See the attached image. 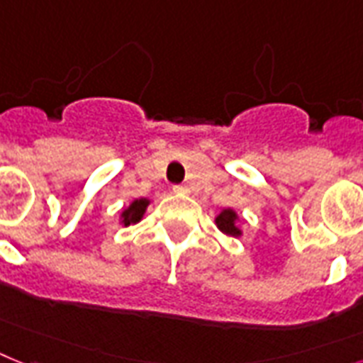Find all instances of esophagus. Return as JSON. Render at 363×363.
Masks as SVG:
<instances>
[{"label":"esophagus","mask_w":363,"mask_h":363,"mask_svg":"<svg viewBox=\"0 0 363 363\" xmlns=\"http://www.w3.org/2000/svg\"><path fill=\"white\" fill-rule=\"evenodd\" d=\"M172 189L176 195H187V187H184V185H174Z\"/></svg>","instance_id":"34e87169"}]
</instances>
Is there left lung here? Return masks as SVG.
<instances>
[{
  "instance_id": "1",
  "label": "left lung",
  "mask_w": 363,
  "mask_h": 363,
  "mask_svg": "<svg viewBox=\"0 0 363 363\" xmlns=\"http://www.w3.org/2000/svg\"><path fill=\"white\" fill-rule=\"evenodd\" d=\"M238 220H240V216H238L233 208H223V210L216 216V227H218L223 235H227V237L240 238L242 237V229L238 227Z\"/></svg>"
}]
</instances>
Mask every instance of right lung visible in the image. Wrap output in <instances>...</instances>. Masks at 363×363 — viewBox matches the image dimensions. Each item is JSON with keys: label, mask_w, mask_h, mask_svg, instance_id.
Returning a JSON list of instances; mask_svg holds the SVG:
<instances>
[{"label": "right lung", "mask_w": 363, "mask_h": 363, "mask_svg": "<svg viewBox=\"0 0 363 363\" xmlns=\"http://www.w3.org/2000/svg\"><path fill=\"white\" fill-rule=\"evenodd\" d=\"M151 204L150 199H134V201L128 204L126 208L121 210V216H119V223L123 227H128V225H136L142 221V218L145 216L147 212V206Z\"/></svg>", "instance_id": "obj_1"}]
</instances>
